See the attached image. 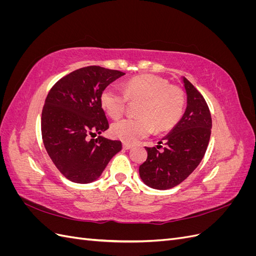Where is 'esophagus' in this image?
<instances>
[{
  "label": "esophagus",
  "instance_id": "obj_1",
  "mask_svg": "<svg viewBox=\"0 0 256 256\" xmlns=\"http://www.w3.org/2000/svg\"><path fill=\"white\" fill-rule=\"evenodd\" d=\"M131 147H132V145L129 144V143H126V142H124V143H122V148H124V150H130V148H131Z\"/></svg>",
  "mask_w": 256,
  "mask_h": 256
}]
</instances>
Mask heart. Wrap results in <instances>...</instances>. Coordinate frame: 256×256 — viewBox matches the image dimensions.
Listing matches in <instances>:
<instances>
[{
  "label": "heart",
  "instance_id": "1",
  "mask_svg": "<svg viewBox=\"0 0 256 256\" xmlns=\"http://www.w3.org/2000/svg\"><path fill=\"white\" fill-rule=\"evenodd\" d=\"M124 90L110 85L104 90L100 104L112 118L125 113L130 102H140L136 118H122L113 122L111 134L126 143H134L150 136L154 129L164 132L174 128L180 120L184 109L182 90L154 74L136 76L124 85Z\"/></svg>",
  "mask_w": 256,
  "mask_h": 256
}]
</instances>
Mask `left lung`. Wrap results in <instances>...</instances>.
Instances as JSON below:
<instances>
[{
	"instance_id": "1",
	"label": "left lung",
	"mask_w": 256,
	"mask_h": 256,
	"mask_svg": "<svg viewBox=\"0 0 256 256\" xmlns=\"http://www.w3.org/2000/svg\"><path fill=\"white\" fill-rule=\"evenodd\" d=\"M187 108L162 140L166 147H145L147 159L138 168L141 180L152 189L166 190L184 182L200 164L212 134V115L202 94L184 78ZM162 142H159L161 144Z\"/></svg>"
}]
</instances>
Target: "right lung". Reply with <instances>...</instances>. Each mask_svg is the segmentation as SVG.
<instances>
[{
	"instance_id": "obj_1",
	"label": "right lung",
	"mask_w": 256,
	"mask_h": 256,
	"mask_svg": "<svg viewBox=\"0 0 256 256\" xmlns=\"http://www.w3.org/2000/svg\"><path fill=\"white\" fill-rule=\"evenodd\" d=\"M125 74L88 66L63 76L53 85L42 113V136L49 157L67 180L88 184L98 180L120 141L96 134L109 128L100 104L104 90Z\"/></svg>"
}]
</instances>
